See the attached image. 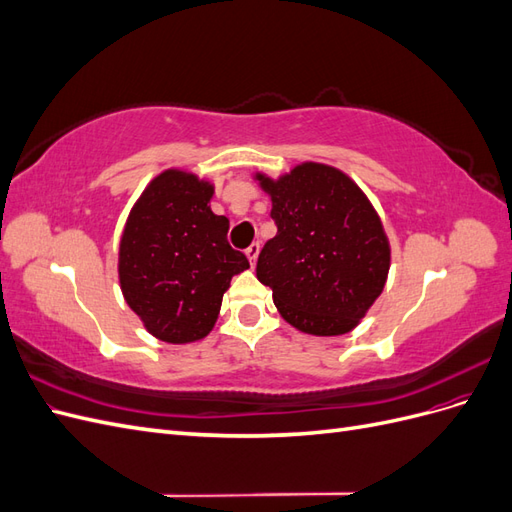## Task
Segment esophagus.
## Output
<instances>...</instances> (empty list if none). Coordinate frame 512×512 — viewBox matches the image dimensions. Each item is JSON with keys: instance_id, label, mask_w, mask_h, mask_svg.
Segmentation results:
<instances>
[{"instance_id": "obj_1", "label": "esophagus", "mask_w": 512, "mask_h": 512, "mask_svg": "<svg viewBox=\"0 0 512 512\" xmlns=\"http://www.w3.org/2000/svg\"><path fill=\"white\" fill-rule=\"evenodd\" d=\"M258 252H260V245L258 243H252L250 247H247V250H245V256L247 258H250V262H252V265H256V258H258Z\"/></svg>"}]
</instances>
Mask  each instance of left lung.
<instances>
[{
  "label": "left lung",
  "instance_id": "1",
  "mask_svg": "<svg viewBox=\"0 0 512 512\" xmlns=\"http://www.w3.org/2000/svg\"><path fill=\"white\" fill-rule=\"evenodd\" d=\"M277 235L262 247L260 284L282 318L309 335H344L374 305L391 245L374 205L339 168L303 162L280 179L256 173Z\"/></svg>",
  "mask_w": 512,
  "mask_h": 512
}]
</instances>
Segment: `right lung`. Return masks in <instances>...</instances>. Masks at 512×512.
<instances>
[{"mask_svg": "<svg viewBox=\"0 0 512 512\" xmlns=\"http://www.w3.org/2000/svg\"><path fill=\"white\" fill-rule=\"evenodd\" d=\"M213 185L168 168L136 200L119 241L123 299L166 344L209 335L232 275L250 269L232 250L228 218L209 207Z\"/></svg>", "mask_w": 512, "mask_h": 512, "instance_id": "right-lung-1", "label": "right lung"}]
</instances>
